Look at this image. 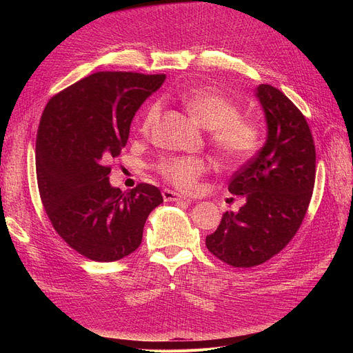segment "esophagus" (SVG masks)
<instances>
[{"mask_svg":"<svg viewBox=\"0 0 353 353\" xmlns=\"http://www.w3.org/2000/svg\"><path fill=\"white\" fill-rule=\"evenodd\" d=\"M162 196H163V200H165V201H179V200H185V197L179 196L178 193H175V191L166 190V188L162 191Z\"/></svg>","mask_w":353,"mask_h":353,"instance_id":"34e87169","label":"esophagus"}]
</instances>
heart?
<instances>
[{"label": "heart", "mask_w": 353, "mask_h": 353, "mask_svg": "<svg viewBox=\"0 0 353 353\" xmlns=\"http://www.w3.org/2000/svg\"><path fill=\"white\" fill-rule=\"evenodd\" d=\"M188 114L203 128L209 130V141L227 163H240L249 159L259 143L256 125L240 116L239 105L227 95L210 88L191 90L179 95ZM160 112L153 103L140 121V132H150ZM165 181L183 191L197 188L199 179L208 172L209 163L203 157L166 156L154 165Z\"/></svg>", "instance_id": "heart-1"}]
</instances>
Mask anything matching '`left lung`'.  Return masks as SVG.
I'll return each instance as SVG.
<instances>
[{"instance_id": "obj_1", "label": "left lung", "mask_w": 353, "mask_h": 353, "mask_svg": "<svg viewBox=\"0 0 353 353\" xmlns=\"http://www.w3.org/2000/svg\"><path fill=\"white\" fill-rule=\"evenodd\" d=\"M268 132L263 147L232 175L228 190L245 203L225 212L206 248L236 268L271 259L288 244L306 215L315 184V145L302 112L272 85L256 88Z\"/></svg>"}]
</instances>
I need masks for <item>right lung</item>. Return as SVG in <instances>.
<instances>
[{
	"instance_id": "add662e5",
	"label": "right lung",
	"mask_w": 353,
	"mask_h": 353,
	"mask_svg": "<svg viewBox=\"0 0 353 353\" xmlns=\"http://www.w3.org/2000/svg\"><path fill=\"white\" fill-rule=\"evenodd\" d=\"M165 74L97 72L56 94L37 134L41 201L73 250L95 262L131 254L143 240L160 190L138 184L130 193L110 185L109 162L121 154L141 104Z\"/></svg>"
}]
</instances>
